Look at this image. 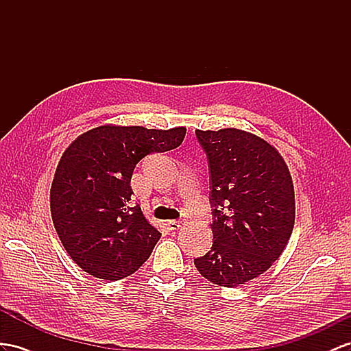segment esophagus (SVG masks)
<instances>
[{"label":"esophagus","instance_id":"obj_1","mask_svg":"<svg viewBox=\"0 0 351 351\" xmlns=\"http://www.w3.org/2000/svg\"><path fill=\"white\" fill-rule=\"evenodd\" d=\"M181 226H182V221H169L167 222V227L170 228V230H179L181 228Z\"/></svg>","mask_w":351,"mask_h":351}]
</instances>
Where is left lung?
<instances>
[{"mask_svg": "<svg viewBox=\"0 0 351 351\" xmlns=\"http://www.w3.org/2000/svg\"><path fill=\"white\" fill-rule=\"evenodd\" d=\"M210 167L213 245L194 259L213 285L236 287L274 264L291 239L295 191L271 143L234 128L195 130Z\"/></svg>", "mask_w": 351, "mask_h": 351, "instance_id": "8db88e82", "label": "left lung"}]
</instances>
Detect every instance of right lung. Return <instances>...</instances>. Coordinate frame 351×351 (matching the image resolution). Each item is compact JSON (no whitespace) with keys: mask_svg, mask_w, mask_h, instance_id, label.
Instances as JSON below:
<instances>
[{"mask_svg":"<svg viewBox=\"0 0 351 351\" xmlns=\"http://www.w3.org/2000/svg\"><path fill=\"white\" fill-rule=\"evenodd\" d=\"M185 128L104 124L62 154L50 188L53 226L73 261L90 276L120 280L149 258L161 232L130 208L133 169L149 152L175 149Z\"/></svg>","mask_w":351,"mask_h":351,"instance_id":"add662e5","label":"right lung"}]
</instances>
